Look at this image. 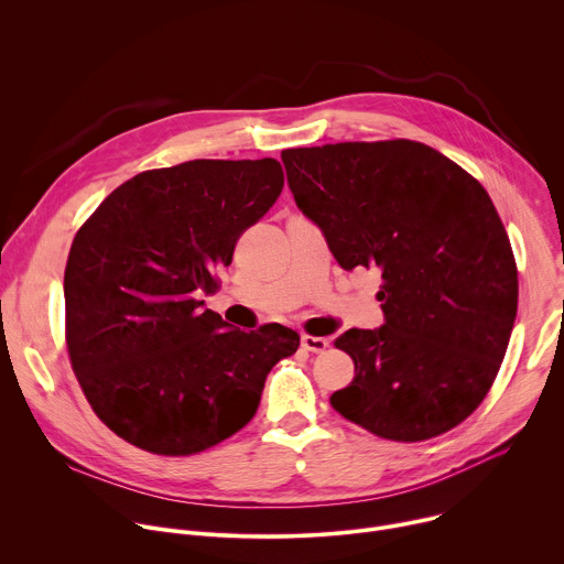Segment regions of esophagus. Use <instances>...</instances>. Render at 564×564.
Instances as JSON below:
<instances>
[{
	"mask_svg": "<svg viewBox=\"0 0 564 564\" xmlns=\"http://www.w3.org/2000/svg\"><path fill=\"white\" fill-rule=\"evenodd\" d=\"M301 346H303L305 350H310V352H324V350L330 346V341H328L326 337L303 335V337H301Z\"/></svg>",
	"mask_w": 564,
	"mask_h": 564,
	"instance_id": "obj_1",
	"label": "esophagus"
}]
</instances>
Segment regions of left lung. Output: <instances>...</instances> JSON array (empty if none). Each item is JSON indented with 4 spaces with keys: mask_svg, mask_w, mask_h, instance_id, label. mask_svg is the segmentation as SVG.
Returning <instances> with one entry per match:
<instances>
[{
    "mask_svg": "<svg viewBox=\"0 0 564 564\" xmlns=\"http://www.w3.org/2000/svg\"><path fill=\"white\" fill-rule=\"evenodd\" d=\"M296 207L344 270L379 268L386 324L335 346L355 361L330 404L392 442L462 424L491 390L518 312V268L487 194L415 140L283 149Z\"/></svg>",
    "mask_w": 564,
    "mask_h": 564,
    "instance_id": "obj_1",
    "label": "left lung"
}]
</instances>
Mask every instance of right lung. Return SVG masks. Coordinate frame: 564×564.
<instances>
[{"mask_svg":"<svg viewBox=\"0 0 564 564\" xmlns=\"http://www.w3.org/2000/svg\"><path fill=\"white\" fill-rule=\"evenodd\" d=\"M283 189L263 160H189L113 189L77 229L64 270L66 348L94 413L167 457L243 429L274 364L299 348L281 324L227 328L203 310L216 268Z\"/></svg>","mask_w":564,"mask_h":564,"instance_id":"right-lung-1","label":"right lung"}]
</instances>
